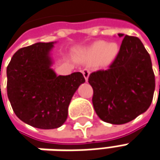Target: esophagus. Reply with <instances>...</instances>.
<instances>
[{
    "mask_svg": "<svg viewBox=\"0 0 160 160\" xmlns=\"http://www.w3.org/2000/svg\"><path fill=\"white\" fill-rule=\"evenodd\" d=\"M82 74H83V76H84L86 81H88V77H89V74H90V71H89L88 69H83L82 70Z\"/></svg>",
    "mask_w": 160,
    "mask_h": 160,
    "instance_id": "34e87169",
    "label": "esophagus"
}]
</instances>
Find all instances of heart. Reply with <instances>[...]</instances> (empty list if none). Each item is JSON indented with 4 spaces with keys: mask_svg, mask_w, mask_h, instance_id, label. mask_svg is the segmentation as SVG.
Wrapping results in <instances>:
<instances>
[{
    "mask_svg": "<svg viewBox=\"0 0 160 160\" xmlns=\"http://www.w3.org/2000/svg\"><path fill=\"white\" fill-rule=\"evenodd\" d=\"M118 51V48L116 43L107 44L105 42L99 41L86 49L85 60L89 63L100 62L102 64H107L115 58Z\"/></svg>",
    "mask_w": 160,
    "mask_h": 160,
    "instance_id": "heart-1",
    "label": "heart"
}]
</instances>
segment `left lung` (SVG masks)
Masks as SVG:
<instances>
[{"label":"left lung","mask_w":160,"mask_h":160,"mask_svg":"<svg viewBox=\"0 0 160 160\" xmlns=\"http://www.w3.org/2000/svg\"><path fill=\"white\" fill-rule=\"evenodd\" d=\"M88 83L94 91V109L103 121L125 124L145 112L152 102L155 75L140 39L125 36L112 63L107 70L92 72Z\"/></svg>","instance_id":"left-lung-1"}]
</instances>
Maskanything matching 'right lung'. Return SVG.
<instances>
[{"instance_id":"add662e5","label":"right lung","mask_w":160,"mask_h":160,"mask_svg":"<svg viewBox=\"0 0 160 160\" xmlns=\"http://www.w3.org/2000/svg\"><path fill=\"white\" fill-rule=\"evenodd\" d=\"M53 44L38 42L20 48L7 67V93L15 114L41 129L58 128L65 122L72 97L85 82L81 72L58 76L50 68Z\"/></svg>"}]
</instances>
